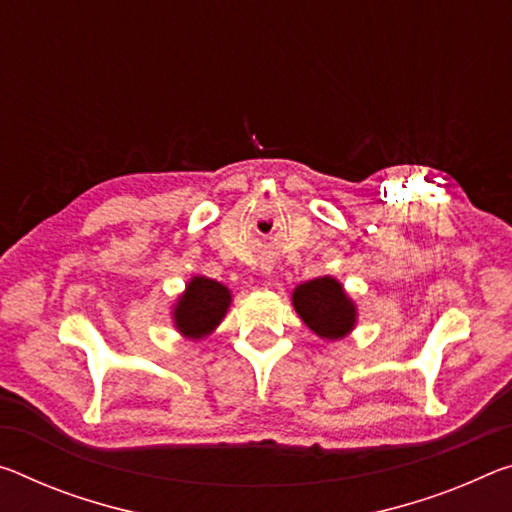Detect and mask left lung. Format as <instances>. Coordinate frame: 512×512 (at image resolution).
<instances>
[{"label":"left lung","mask_w":512,"mask_h":512,"mask_svg":"<svg viewBox=\"0 0 512 512\" xmlns=\"http://www.w3.org/2000/svg\"><path fill=\"white\" fill-rule=\"evenodd\" d=\"M291 303L305 326L330 342L346 337L358 321L355 303L346 296L342 282L330 275L298 285L291 294Z\"/></svg>","instance_id":"left-lung-1"}]
</instances>
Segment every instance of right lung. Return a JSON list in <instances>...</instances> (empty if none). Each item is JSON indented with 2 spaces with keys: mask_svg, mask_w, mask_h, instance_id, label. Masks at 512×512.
<instances>
[{
  "mask_svg": "<svg viewBox=\"0 0 512 512\" xmlns=\"http://www.w3.org/2000/svg\"><path fill=\"white\" fill-rule=\"evenodd\" d=\"M230 303V289L221 285V282L196 275V278L189 280L184 294L177 298L173 307L175 328L189 339H202L212 335L227 314Z\"/></svg>",
  "mask_w": 512,
  "mask_h": 512,
  "instance_id": "obj_1",
  "label": "right lung"
}]
</instances>
